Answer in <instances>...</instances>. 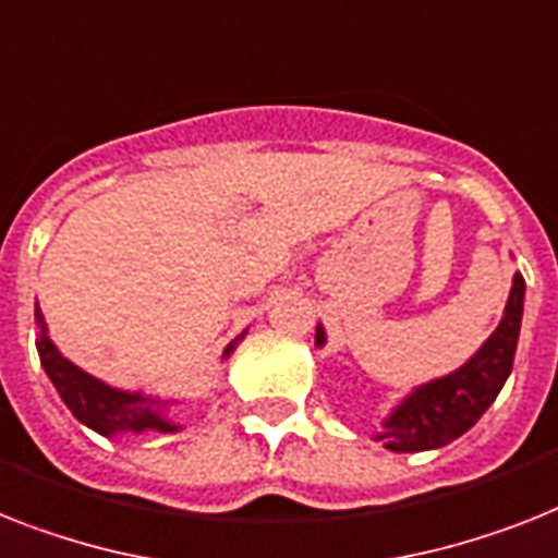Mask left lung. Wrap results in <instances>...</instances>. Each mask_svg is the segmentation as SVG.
<instances>
[{
    "mask_svg": "<svg viewBox=\"0 0 558 558\" xmlns=\"http://www.w3.org/2000/svg\"><path fill=\"white\" fill-rule=\"evenodd\" d=\"M522 305L524 279L522 274H517L499 328L478 348L476 356H471V362H464L450 376H441L413 390L385 418L381 425L385 430L376 439L385 441V448L396 453H418V450L445 448L448 441L468 434L478 416L494 404L501 385L513 371L519 328H522ZM316 344H325L322 325L316 328Z\"/></svg>",
    "mask_w": 558,
    "mask_h": 558,
    "instance_id": "obj_1",
    "label": "left lung"
}]
</instances>
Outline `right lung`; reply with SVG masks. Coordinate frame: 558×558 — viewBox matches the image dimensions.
Wrapping results in <instances>:
<instances>
[{
  "mask_svg": "<svg viewBox=\"0 0 558 558\" xmlns=\"http://www.w3.org/2000/svg\"><path fill=\"white\" fill-rule=\"evenodd\" d=\"M36 325H39L36 351H39L41 367H45L48 379L53 381V388L62 396V402L68 404V411L80 418L82 425H87L90 430L102 436L142 434V430H159V434L179 430V425L165 418L170 402H159V399L145 393H128V390L110 388V385L94 379L90 373H85L73 362H68L57 351V344L48 339L45 316H41L39 307H36ZM236 342H230L225 348V359L233 353Z\"/></svg>",
  "mask_w": 558,
  "mask_h": 558,
  "instance_id": "add662e5",
  "label": "right lung"
}]
</instances>
